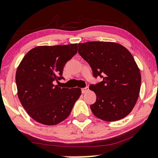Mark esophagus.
Here are the masks:
<instances>
[{
  "instance_id": "esophagus-1",
  "label": "esophagus",
  "mask_w": 158,
  "mask_h": 158,
  "mask_svg": "<svg viewBox=\"0 0 158 158\" xmlns=\"http://www.w3.org/2000/svg\"><path fill=\"white\" fill-rule=\"evenodd\" d=\"M88 90H89V88H88V87H85L84 88H81V92H82V94L87 93Z\"/></svg>"
}]
</instances>
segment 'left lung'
<instances>
[{
    "label": "left lung",
    "mask_w": 158,
    "mask_h": 158,
    "mask_svg": "<svg viewBox=\"0 0 158 158\" xmlns=\"http://www.w3.org/2000/svg\"><path fill=\"white\" fill-rule=\"evenodd\" d=\"M78 46L94 77L102 78L89 87L97 95L96 102L90 106L93 114L108 122L126 117L137 102L141 85L140 72L131 52L114 42L89 41Z\"/></svg>",
    "instance_id": "obj_1"
}]
</instances>
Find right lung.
<instances>
[{
  "label": "right lung",
  "mask_w": 158,
  "mask_h": 158,
  "mask_svg": "<svg viewBox=\"0 0 158 158\" xmlns=\"http://www.w3.org/2000/svg\"><path fill=\"white\" fill-rule=\"evenodd\" d=\"M78 44L39 46L29 51L15 74L18 96L27 114L36 122L54 126L70 115L80 97L79 88H59L67 61L77 52Z\"/></svg>",
  "instance_id": "obj_1"
}]
</instances>
